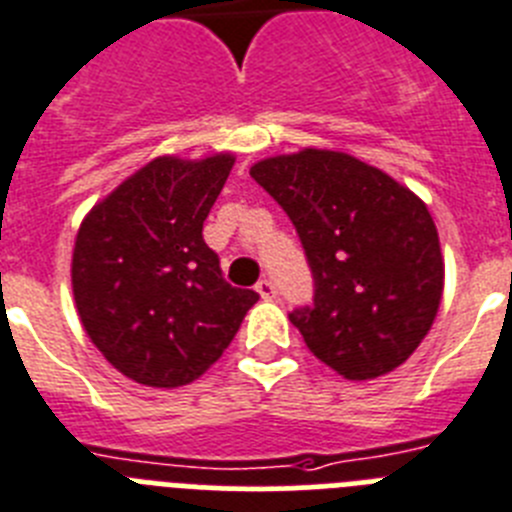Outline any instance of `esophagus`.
<instances>
[{
  "instance_id": "1",
  "label": "esophagus",
  "mask_w": 512,
  "mask_h": 512,
  "mask_svg": "<svg viewBox=\"0 0 512 512\" xmlns=\"http://www.w3.org/2000/svg\"><path fill=\"white\" fill-rule=\"evenodd\" d=\"M255 291L260 293V296H262V299H265V301L275 299V283L270 281V278H262V281L255 286Z\"/></svg>"
}]
</instances>
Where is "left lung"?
Instances as JSON below:
<instances>
[{
    "label": "left lung",
    "instance_id": "obj_1",
    "mask_svg": "<svg viewBox=\"0 0 512 512\" xmlns=\"http://www.w3.org/2000/svg\"><path fill=\"white\" fill-rule=\"evenodd\" d=\"M250 175L304 244L314 306L288 319L306 348L350 381L402 366L433 327L443 296L441 242L428 206L345 151L281 154Z\"/></svg>",
    "mask_w": 512,
    "mask_h": 512
}]
</instances>
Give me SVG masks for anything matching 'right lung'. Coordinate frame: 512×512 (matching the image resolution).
<instances>
[{
	"label": "right lung",
	"mask_w": 512,
	"mask_h": 512,
	"mask_svg": "<svg viewBox=\"0 0 512 512\" xmlns=\"http://www.w3.org/2000/svg\"><path fill=\"white\" fill-rule=\"evenodd\" d=\"M231 167L234 154L151 159L79 226L77 314L105 361L136 384L175 389L203 376L260 299L229 286L203 242Z\"/></svg>",
	"instance_id": "right-lung-1"
}]
</instances>
